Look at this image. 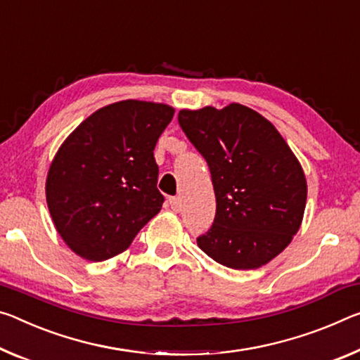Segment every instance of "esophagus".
I'll use <instances>...</instances> for the list:
<instances>
[{
  "instance_id": "1",
  "label": "esophagus",
  "mask_w": 360,
  "mask_h": 360,
  "mask_svg": "<svg viewBox=\"0 0 360 360\" xmlns=\"http://www.w3.org/2000/svg\"><path fill=\"white\" fill-rule=\"evenodd\" d=\"M169 205L173 211H181V197H169Z\"/></svg>"
}]
</instances>
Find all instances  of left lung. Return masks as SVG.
<instances>
[{
	"label": "left lung",
	"instance_id": "obj_1",
	"mask_svg": "<svg viewBox=\"0 0 360 360\" xmlns=\"http://www.w3.org/2000/svg\"><path fill=\"white\" fill-rule=\"evenodd\" d=\"M179 127L207 160L216 214L197 243L231 269H258L282 253L303 221V168L281 133L252 108L181 110Z\"/></svg>",
	"mask_w": 360,
	"mask_h": 360
}]
</instances>
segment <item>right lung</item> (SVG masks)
Masks as SVG:
<instances>
[{
	"mask_svg": "<svg viewBox=\"0 0 360 360\" xmlns=\"http://www.w3.org/2000/svg\"><path fill=\"white\" fill-rule=\"evenodd\" d=\"M174 108L122 101L99 108L68 136L51 163L46 200L64 242L105 261L127 250L165 202L153 157Z\"/></svg>",
	"mask_w": 360,
	"mask_h": 360,
	"instance_id": "right-lung-1",
	"label": "right lung"
}]
</instances>
